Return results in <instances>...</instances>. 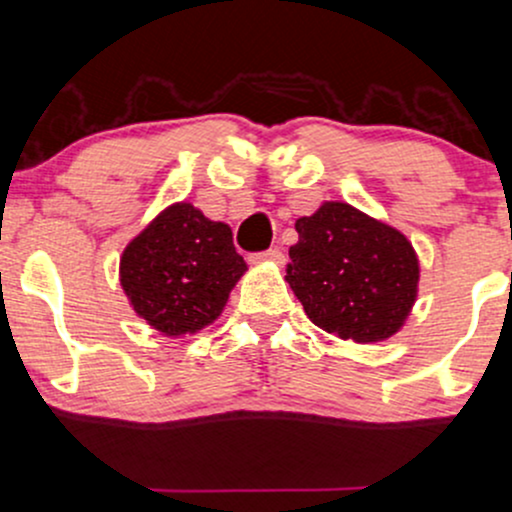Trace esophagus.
<instances>
[{"label":"esophagus","mask_w":512,"mask_h":512,"mask_svg":"<svg viewBox=\"0 0 512 512\" xmlns=\"http://www.w3.org/2000/svg\"><path fill=\"white\" fill-rule=\"evenodd\" d=\"M250 262H255V265H260V262H272V265H284V252L279 250V247H270V250L255 252V255H250Z\"/></svg>","instance_id":"obj_1"}]
</instances>
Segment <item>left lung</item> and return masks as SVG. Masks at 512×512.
Masks as SVG:
<instances>
[{
  "mask_svg": "<svg viewBox=\"0 0 512 512\" xmlns=\"http://www.w3.org/2000/svg\"><path fill=\"white\" fill-rule=\"evenodd\" d=\"M287 282L316 326L343 341L395 336L417 299L419 260L412 242L341 201L297 220Z\"/></svg>",
  "mask_w": 512,
  "mask_h": 512,
  "instance_id": "obj_1",
  "label": "left lung"
}]
</instances>
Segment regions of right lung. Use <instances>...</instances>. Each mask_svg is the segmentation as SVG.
I'll return each mask as SVG.
<instances>
[{"instance_id": "1", "label": "right lung", "mask_w": 512, "mask_h": 512, "mask_svg": "<svg viewBox=\"0 0 512 512\" xmlns=\"http://www.w3.org/2000/svg\"><path fill=\"white\" fill-rule=\"evenodd\" d=\"M245 270L228 225L174 203L125 247L120 284L149 326L176 338L213 324Z\"/></svg>"}]
</instances>
